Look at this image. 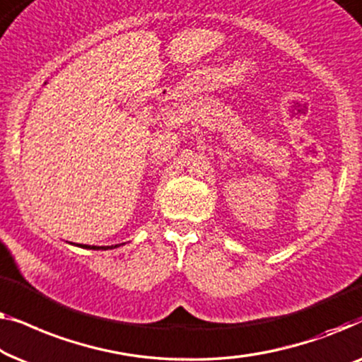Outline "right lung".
Returning a JSON list of instances; mask_svg holds the SVG:
<instances>
[{"label": "right lung", "instance_id": "right-lung-1", "mask_svg": "<svg viewBox=\"0 0 362 362\" xmlns=\"http://www.w3.org/2000/svg\"><path fill=\"white\" fill-rule=\"evenodd\" d=\"M77 246L86 247V249H113V247H118V244H116V246H111V247L110 246H106V247L105 246H100V247L98 246H86V244H77Z\"/></svg>", "mask_w": 362, "mask_h": 362}]
</instances>
